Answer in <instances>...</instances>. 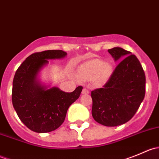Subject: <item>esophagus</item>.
Wrapping results in <instances>:
<instances>
[{
  "mask_svg": "<svg viewBox=\"0 0 159 159\" xmlns=\"http://www.w3.org/2000/svg\"><path fill=\"white\" fill-rule=\"evenodd\" d=\"M81 93H82L83 94H89V91L87 89H83L82 92H81Z\"/></svg>",
  "mask_w": 159,
  "mask_h": 159,
  "instance_id": "34e87169",
  "label": "esophagus"
}]
</instances>
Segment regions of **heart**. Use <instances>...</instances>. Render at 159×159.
Instances as JSON below:
<instances>
[{
    "label": "heart",
    "instance_id": "obj_1",
    "mask_svg": "<svg viewBox=\"0 0 159 159\" xmlns=\"http://www.w3.org/2000/svg\"><path fill=\"white\" fill-rule=\"evenodd\" d=\"M111 68L104 61L99 59L91 60L81 65L78 69V76L83 81L95 79L98 84H102L108 81Z\"/></svg>",
    "mask_w": 159,
    "mask_h": 159
}]
</instances>
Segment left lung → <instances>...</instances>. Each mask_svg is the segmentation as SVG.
<instances>
[{
    "label": "left lung",
    "mask_w": 159,
    "mask_h": 159,
    "mask_svg": "<svg viewBox=\"0 0 159 159\" xmlns=\"http://www.w3.org/2000/svg\"><path fill=\"white\" fill-rule=\"evenodd\" d=\"M120 61L103 88L91 91V114L97 122L108 127L123 125L134 115L145 94V75L134 54L121 48L108 50Z\"/></svg>",
    "instance_id": "1"
}]
</instances>
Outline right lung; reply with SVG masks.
Segmentation results:
<instances>
[{
  "label": "right lung",
  "mask_w": 159,
  "mask_h": 159,
  "mask_svg": "<svg viewBox=\"0 0 159 159\" xmlns=\"http://www.w3.org/2000/svg\"><path fill=\"white\" fill-rule=\"evenodd\" d=\"M67 53L48 50L30 54L16 70L13 80L12 104L20 121L31 131L45 133L60 127L67 111L79 98L83 88L65 92L57 87L48 89L38 80L49 59L63 58Z\"/></svg>",
  "instance_id": "1"
}]
</instances>
